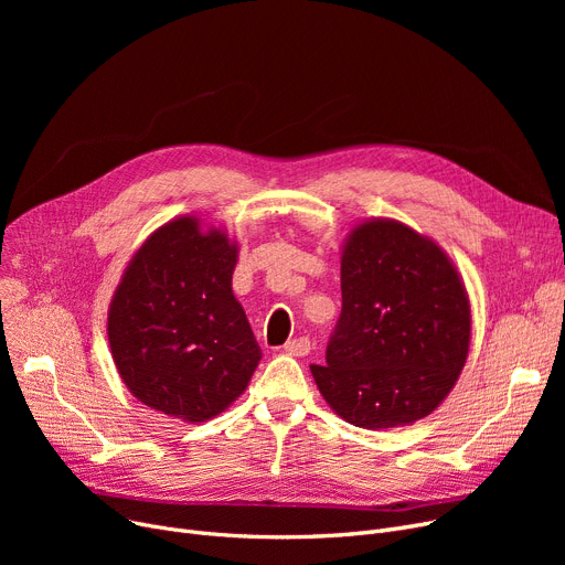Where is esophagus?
I'll list each match as a JSON object with an SVG mask.
<instances>
[{
    "mask_svg": "<svg viewBox=\"0 0 565 565\" xmlns=\"http://www.w3.org/2000/svg\"><path fill=\"white\" fill-rule=\"evenodd\" d=\"M309 350H311V341L307 337H298L284 345V352L292 354V358H305V354H309Z\"/></svg>",
    "mask_w": 565,
    "mask_h": 565,
    "instance_id": "34e87169",
    "label": "esophagus"
}]
</instances>
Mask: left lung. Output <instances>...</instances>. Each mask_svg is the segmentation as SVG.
Wrapping results in <instances>:
<instances>
[{"instance_id": "left-lung-1", "label": "left lung", "mask_w": 565, "mask_h": 565, "mask_svg": "<svg viewBox=\"0 0 565 565\" xmlns=\"http://www.w3.org/2000/svg\"><path fill=\"white\" fill-rule=\"evenodd\" d=\"M341 298L324 364H311L322 398L369 430L428 417L458 382L471 339L454 260L433 237L373 217L343 243Z\"/></svg>"}]
</instances>
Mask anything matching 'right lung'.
I'll list each match as a JSON object with an SVG mask.
<instances>
[{
	"mask_svg": "<svg viewBox=\"0 0 565 565\" xmlns=\"http://www.w3.org/2000/svg\"><path fill=\"white\" fill-rule=\"evenodd\" d=\"M237 243L196 215L146 237L107 311L109 350L130 394L171 419L201 424L241 396L260 348L231 281Z\"/></svg>",
	"mask_w": 565,
	"mask_h": 565,
	"instance_id": "right-lung-1",
	"label": "right lung"
}]
</instances>
